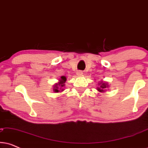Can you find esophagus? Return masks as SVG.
I'll return each instance as SVG.
<instances>
[{"instance_id":"esophagus-1","label":"esophagus","mask_w":148,"mask_h":148,"mask_svg":"<svg viewBox=\"0 0 148 148\" xmlns=\"http://www.w3.org/2000/svg\"><path fill=\"white\" fill-rule=\"evenodd\" d=\"M82 75H83V72L81 71H79L77 72V75L79 76V77L82 76Z\"/></svg>"}]
</instances>
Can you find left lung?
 <instances>
[{"instance_id": "1", "label": "left lung", "mask_w": 148, "mask_h": 148, "mask_svg": "<svg viewBox=\"0 0 148 148\" xmlns=\"http://www.w3.org/2000/svg\"><path fill=\"white\" fill-rule=\"evenodd\" d=\"M98 86H99V87L97 88V90H98L99 92H101V93L104 92L106 90V88H108V87H109L108 83L103 82H99L98 83Z\"/></svg>"}]
</instances>
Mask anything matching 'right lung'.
<instances>
[{
    "label": "right lung",
    "instance_id": "add662e5",
    "mask_svg": "<svg viewBox=\"0 0 148 148\" xmlns=\"http://www.w3.org/2000/svg\"><path fill=\"white\" fill-rule=\"evenodd\" d=\"M66 78L64 76H61L60 79H59L58 83H56L53 86V92L55 93H58L64 91L63 87L64 86V83L66 82Z\"/></svg>",
    "mask_w": 148,
    "mask_h": 148
}]
</instances>
